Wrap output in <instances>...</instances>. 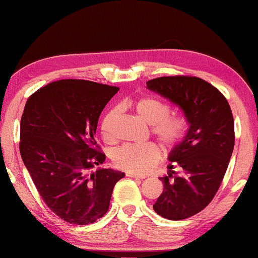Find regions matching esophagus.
Segmentation results:
<instances>
[{
    "label": "esophagus",
    "instance_id": "esophagus-1",
    "mask_svg": "<svg viewBox=\"0 0 258 258\" xmlns=\"http://www.w3.org/2000/svg\"><path fill=\"white\" fill-rule=\"evenodd\" d=\"M126 176H128V178H135V179H143V178H145V175H140V174H136V173H133V172H126Z\"/></svg>",
    "mask_w": 258,
    "mask_h": 258
}]
</instances>
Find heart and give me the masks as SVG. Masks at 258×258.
<instances>
[{
	"mask_svg": "<svg viewBox=\"0 0 258 258\" xmlns=\"http://www.w3.org/2000/svg\"><path fill=\"white\" fill-rule=\"evenodd\" d=\"M135 115L150 125V132L165 148H174L185 139L188 122L182 115H170V106L162 100L146 97L129 103ZM117 111L110 110L103 117L100 133L106 142H113V132ZM160 159V149L154 143L145 145H124L112 154L115 166L128 172L143 174L152 168Z\"/></svg>",
	"mask_w": 258,
	"mask_h": 258,
	"instance_id": "b5f03b06",
	"label": "heart"
}]
</instances>
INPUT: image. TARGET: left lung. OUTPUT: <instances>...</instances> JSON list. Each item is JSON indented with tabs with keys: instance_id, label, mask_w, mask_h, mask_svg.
<instances>
[{
	"instance_id": "left-lung-1",
	"label": "left lung",
	"mask_w": 258,
	"mask_h": 258,
	"mask_svg": "<svg viewBox=\"0 0 258 258\" xmlns=\"http://www.w3.org/2000/svg\"><path fill=\"white\" fill-rule=\"evenodd\" d=\"M147 88L178 105L189 124L169 153L174 165L160 178L163 192L153 209L166 219L189 218L209 205L225 175L235 146L231 109L218 89L198 77H160L147 82ZM174 165L182 176L175 175Z\"/></svg>"
}]
</instances>
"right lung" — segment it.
Returning <instances> with one entry per match:
<instances>
[{
    "mask_svg": "<svg viewBox=\"0 0 258 258\" xmlns=\"http://www.w3.org/2000/svg\"><path fill=\"white\" fill-rule=\"evenodd\" d=\"M82 79L49 83L27 100L20 154L43 202L65 222L88 225L108 212L125 175L95 166L105 161L95 135L99 115L118 91Z\"/></svg>",
    "mask_w": 258,
    "mask_h": 258,
    "instance_id": "obj_1",
    "label": "right lung"
}]
</instances>
